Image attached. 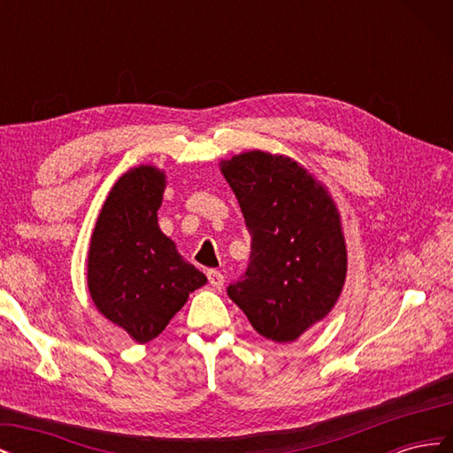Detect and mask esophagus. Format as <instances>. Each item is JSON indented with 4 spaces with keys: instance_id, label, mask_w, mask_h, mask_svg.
Listing matches in <instances>:
<instances>
[{
    "instance_id": "obj_1",
    "label": "esophagus",
    "mask_w": 453,
    "mask_h": 453,
    "mask_svg": "<svg viewBox=\"0 0 453 453\" xmlns=\"http://www.w3.org/2000/svg\"><path fill=\"white\" fill-rule=\"evenodd\" d=\"M208 280H210V285L213 287V289L221 291L223 285H225V276L219 270H210L208 272Z\"/></svg>"
}]
</instances>
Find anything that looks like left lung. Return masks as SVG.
<instances>
[{"label": "left lung", "instance_id": "obj_1", "mask_svg": "<svg viewBox=\"0 0 453 453\" xmlns=\"http://www.w3.org/2000/svg\"><path fill=\"white\" fill-rule=\"evenodd\" d=\"M251 234V257L228 296L255 331L289 344L323 321L348 273L340 213L321 181L296 160L248 150L221 160Z\"/></svg>", "mask_w": 453, "mask_h": 453}]
</instances>
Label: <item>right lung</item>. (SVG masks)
Wrapping results in <instances>:
<instances>
[{"label":"right lung","mask_w":453,"mask_h":453,"mask_svg":"<svg viewBox=\"0 0 453 453\" xmlns=\"http://www.w3.org/2000/svg\"><path fill=\"white\" fill-rule=\"evenodd\" d=\"M164 188L166 173L157 166L130 168L109 190L90 238L92 303L138 344L157 338L208 281L158 226Z\"/></svg>","instance_id":"add662e5"}]
</instances>
